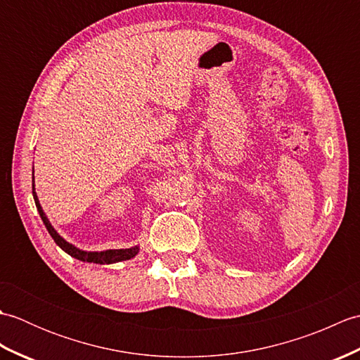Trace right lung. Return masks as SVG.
Segmentation results:
<instances>
[{
  "mask_svg": "<svg viewBox=\"0 0 360 360\" xmlns=\"http://www.w3.org/2000/svg\"><path fill=\"white\" fill-rule=\"evenodd\" d=\"M32 195H34V200H35V205H37V210L40 213V217L43 219V223L48 229L49 235L53 238V241L57 243V246L62 248L66 254H70L71 257L80 259V262H88V263H97V264H112V263H117V262H125V259H129L137 255V252H139V246H134V248H129V249H110V250H102V252H86V250H80L75 246H72L71 243H68L65 238H62L57 233L56 229L52 227V224L49 223L48 217H46V213L43 212L40 201H38V196L35 193V186L32 184Z\"/></svg>",
  "mask_w": 360,
  "mask_h": 360,
  "instance_id": "right-lung-1",
  "label": "right lung"
}]
</instances>
